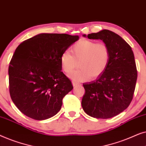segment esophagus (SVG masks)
<instances>
[{"instance_id":"1","label":"esophagus","mask_w":146,"mask_h":146,"mask_svg":"<svg viewBox=\"0 0 146 146\" xmlns=\"http://www.w3.org/2000/svg\"><path fill=\"white\" fill-rule=\"evenodd\" d=\"M78 84V83H77V82H72V85H73V86H74V87H76V86H77Z\"/></svg>"}]
</instances>
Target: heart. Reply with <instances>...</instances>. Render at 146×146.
Segmentation results:
<instances>
[{
	"label": "heart",
	"instance_id": "obj_1",
	"mask_svg": "<svg viewBox=\"0 0 146 146\" xmlns=\"http://www.w3.org/2000/svg\"><path fill=\"white\" fill-rule=\"evenodd\" d=\"M72 54L64 52L60 57V65L65 73L71 72L79 62L80 69L70 74L72 80L80 82L96 78L102 74L108 65L110 51L106 44L82 39L72 46Z\"/></svg>",
	"mask_w": 146,
	"mask_h": 146
}]
</instances>
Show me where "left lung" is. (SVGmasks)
I'll return each mask as SVG.
<instances>
[{"instance_id": "obj_1", "label": "left lung", "mask_w": 146, "mask_h": 146, "mask_svg": "<svg viewBox=\"0 0 146 146\" xmlns=\"http://www.w3.org/2000/svg\"><path fill=\"white\" fill-rule=\"evenodd\" d=\"M88 38L100 39L106 44L110 58L104 72L96 80L83 84L85 94L82 106L90 116L110 118L125 110L133 99L137 77L134 55L122 38L108 30L89 34Z\"/></svg>"}]
</instances>
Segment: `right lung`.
<instances>
[{
  "label": "right lung",
  "instance_id": "obj_1",
  "mask_svg": "<svg viewBox=\"0 0 146 146\" xmlns=\"http://www.w3.org/2000/svg\"><path fill=\"white\" fill-rule=\"evenodd\" d=\"M78 36L40 34L20 44L9 67V92L18 109L43 120L60 111L63 98L73 89L62 72L60 57Z\"/></svg>",
  "mask_w": 146,
  "mask_h": 146
}]
</instances>
